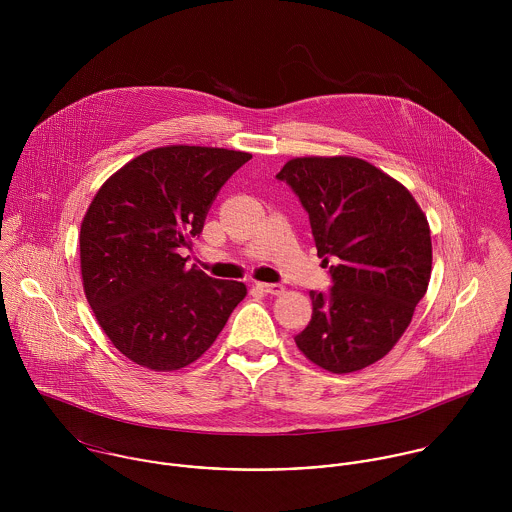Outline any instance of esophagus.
<instances>
[{
  "mask_svg": "<svg viewBox=\"0 0 512 512\" xmlns=\"http://www.w3.org/2000/svg\"><path fill=\"white\" fill-rule=\"evenodd\" d=\"M260 290L264 293H270V295H282L286 292V288L282 284H256Z\"/></svg>",
  "mask_w": 512,
  "mask_h": 512,
  "instance_id": "1",
  "label": "esophagus"
}]
</instances>
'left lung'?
Wrapping results in <instances>:
<instances>
[{"label":"left lung","instance_id":"obj_1","mask_svg":"<svg viewBox=\"0 0 512 512\" xmlns=\"http://www.w3.org/2000/svg\"><path fill=\"white\" fill-rule=\"evenodd\" d=\"M309 215L331 292H309L297 349L335 374L380 361L408 329L432 276L430 224L412 193L351 155L293 157L278 173Z\"/></svg>","mask_w":512,"mask_h":512}]
</instances>
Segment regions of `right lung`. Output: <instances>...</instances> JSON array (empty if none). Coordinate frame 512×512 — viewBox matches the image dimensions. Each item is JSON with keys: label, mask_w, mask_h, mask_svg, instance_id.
<instances>
[{"label": "right lung", "mask_w": 512, "mask_h": 512, "mask_svg": "<svg viewBox=\"0 0 512 512\" xmlns=\"http://www.w3.org/2000/svg\"><path fill=\"white\" fill-rule=\"evenodd\" d=\"M250 157L224 147H155L94 195L78 238L82 288L98 325L132 363L157 372L195 363L246 297L242 282L187 270L181 252Z\"/></svg>", "instance_id": "add662e5"}]
</instances>
